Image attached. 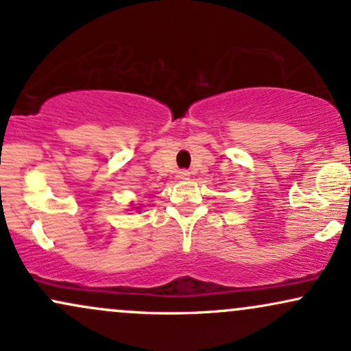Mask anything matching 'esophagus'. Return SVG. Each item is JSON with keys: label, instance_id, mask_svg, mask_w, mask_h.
Segmentation results:
<instances>
[{"label": "esophagus", "instance_id": "34e87169", "mask_svg": "<svg viewBox=\"0 0 351 351\" xmlns=\"http://www.w3.org/2000/svg\"><path fill=\"white\" fill-rule=\"evenodd\" d=\"M176 176H178L180 180H186L188 176H189V171L188 170H180L178 175H176Z\"/></svg>", "mask_w": 351, "mask_h": 351}]
</instances>
